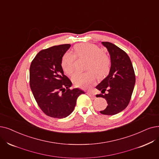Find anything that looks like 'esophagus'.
I'll list each match as a JSON object with an SVG mask.
<instances>
[{
	"mask_svg": "<svg viewBox=\"0 0 159 159\" xmlns=\"http://www.w3.org/2000/svg\"><path fill=\"white\" fill-rule=\"evenodd\" d=\"M86 93H87L89 97H91V98H95L94 93H93V92H87Z\"/></svg>",
	"mask_w": 159,
	"mask_h": 159,
	"instance_id": "obj_1",
	"label": "esophagus"
}]
</instances>
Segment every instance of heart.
Instances as JSON below:
<instances>
[{"instance_id": "1", "label": "heart", "mask_w": 159, "mask_h": 159, "mask_svg": "<svg viewBox=\"0 0 159 159\" xmlns=\"http://www.w3.org/2000/svg\"><path fill=\"white\" fill-rule=\"evenodd\" d=\"M76 57L87 58L84 68L87 71L75 74L72 80L75 86L86 89L90 86L96 77L102 79L108 75L111 67V59L99 45L91 43H81L74 47V54L67 51L64 54L61 65L64 73L72 75L75 71Z\"/></svg>"}]
</instances>
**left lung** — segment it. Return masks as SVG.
Instances as JSON below:
<instances>
[{
  "mask_svg": "<svg viewBox=\"0 0 159 159\" xmlns=\"http://www.w3.org/2000/svg\"><path fill=\"white\" fill-rule=\"evenodd\" d=\"M102 43L110 53L111 67L107 77L96 86L102 93L96 97L105 98L108 104L104 110L100 111L101 114L114 115L128 106L135 84V73L125 51L108 41Z\"/></svg>",
  "mask_w": 159,
  "mask_h": 159,
  "instance_id": "obj_1",
  "label": "left lung"
}]
</instances>
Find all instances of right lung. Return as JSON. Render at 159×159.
Segmentation results:
<instances>
[{
  "label": "right lung",
  "instance_id": "1",
  "mask_svg": "<svg viewBox=\"0 0 159 159\" xmlns=\"http://www.w3.org/2000/svg\"><path fill=\"white\" fill-rule=\"evenodd\" d=\"M70 44L40 51L30 67V86L38 105L47 116L64 118L75 108L78 97L84 92L70 89L72 82L64 74L61 60Z\"/></svg>",
  "mask_w": 159,
  "mask_h": 159
}]
</instances>
